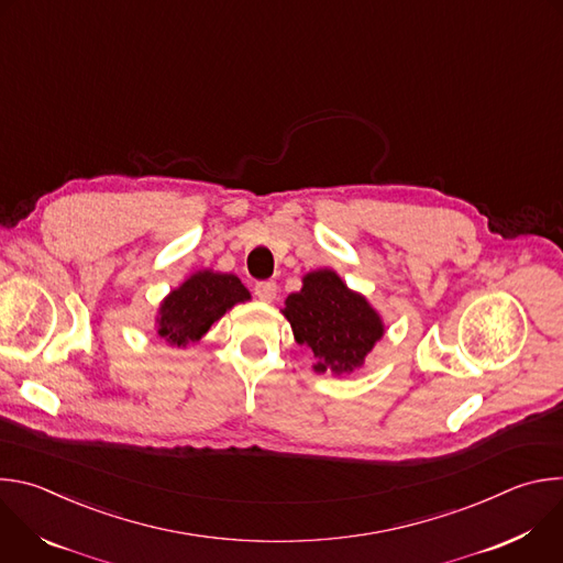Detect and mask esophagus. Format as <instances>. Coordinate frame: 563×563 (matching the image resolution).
<instances>
[{"label":"esophagus","instance_id":"34e87169","mask_svg":"<svg viewBox=\"0 0 563 563\" xmlns=\"http://www.w3.org/2000/svg\"><path fill=\"white\" fill-rule=\"evenodd\" d=\"M256 296L263 300V302H274L276 300V294H278V287L274 280H263L254 287Z\"/></svg>","mask_w":563,"mask_h":563}]
</instances>
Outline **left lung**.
I'll return each instance as SVG.
<instances>
[{"label":"left lung","instance_id":"8db88e82","mask_svg":"<svg viewBox=\"0 0 563 563\" xmlns=\"http://www.w3.org/2000/svg\"><path fill=\"white\" fill-rule=\"evenodd\" d=\"M280 311L296 343L311 350L316 374L345 376L361 369L385 336V323L372 302L328 267L307 272L300 291L289 294Z\"/></svg>","mask_w":563,"mask_h":563}]
</instances>
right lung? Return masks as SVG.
Instances as JSON below:
<instances>
[{"label":"right lung","instance_id":"right-lung-1","mask_svg":"<svg viewBox=\"0 0 563 563\" xmlns=\"http://www.w3.org/2000/svg\"><path fill=\"white\" fill-rule=\"evenodd\" d=\"M252 300L250 289L233 274L198 269L172 289L157 307V336L172 347L198 343L231 307Z\"/></svg>","mask_w":563,"mask_h":563}]
</instances>
